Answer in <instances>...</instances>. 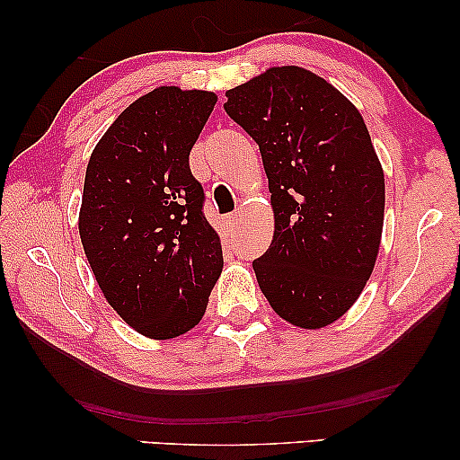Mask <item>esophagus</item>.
<instances>
[{
    "instance_id": "1",
    "label": "esophagus",
    "mask_w": 460,
    "mask_h": 460,
    "mask_svg": "<svg viewBox=\"0 0 460 460\" xmlns=\"http://www.w3.org/2000/svg\"><path fill=\"white\" fill-rule=\"evenodd\" d=\"M226 224H228L232 230H234V228H238V216H236V213H232V216H228V217H226Z\"/></svg>"
}]
</instances>
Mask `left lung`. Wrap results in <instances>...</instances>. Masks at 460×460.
<instances>
[{
    "label": "left lung",
    "mask_w": 460,
    "mask_h": 460,
    "mask_svg": "<svg viewBox=\"0 0 460 460\" xmlns=\"http://www.w3.org/2000/svg\"><path fill=\"white\" fill-rule=\"evenodd\" d=\"M230 119L260 144L274 238L253 261L282 320L323 329L343 316L373 274L385 178L367 123L329 81L272 66L226 92Z\"/></svg>",
    "instance_id": "1"
}]
</instances>
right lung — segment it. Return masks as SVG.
<instances>
[{"instance_id":"right-lung-1","label":"right lung","mask_w":460,"mask_h":460,"mask_svg":"<svg viewBox=\"0 0 460 460\" xmlns=\"http://www.w3.org/2000/svg\"><path fill=\"white\" fill-rule=\"evenodd\" d=\"M217 96L161 85L119 115L92 150L79 236L100 291L131 329L173 339L205 316L224 268L188 156Z\"/></svg>"}]
</instances>
